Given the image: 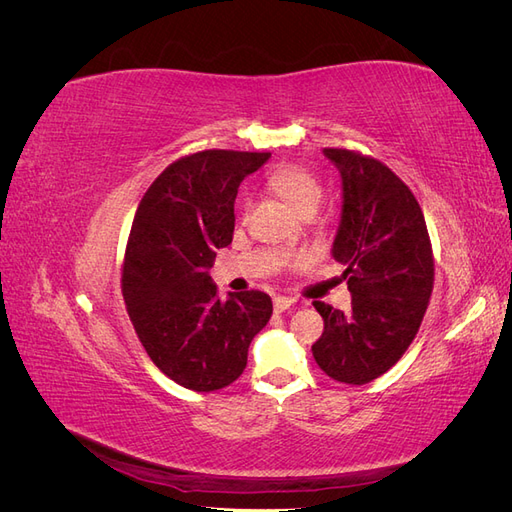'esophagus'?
<instances>
[{
    "mask_svg": "<svg viewBox=\"0 0 512 512\" xmlns=\"http://www.w3.org/2000/svg\"><path fill=\"white\" fill-rule=\"evenodd\" d=\"M294 299H290V297H275L273 299V307H275V312H286V309H290V307H294Z\"/></svg>",
    "mask_w": 512,
    "mask_h": 512,
    "instance_id": "1",
    "label": "esophagus"
}]
</instances>
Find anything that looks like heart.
<instances>
[{"mask_svg":"<svg viewBox=\"0 0 512 512\" xmlns=\"http://www.w3.org/2000/svg\"><path fill=\"white\" fill-rule=\"evenodd\" d=\"M269 188L280 194L284 200L301 211V213H312L316 209V205L320 203V196H322V188H320V181L316 179V175L312 170H307L301 164H294V162H284L280 166H275L271 173H269ZM252 209V198L245 196L241 200V215L245 218L247 213ZM307 254H288L284 256V265L288 269H301L303 265H307Z\"/></svg>","mask_w":512,"mask_h":512,"instance_id":"heart-1","label":"heart"}]
</instances>
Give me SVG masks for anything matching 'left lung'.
<instances>
[{
	"instance_id": "8db88e82",
	"label": "left lung",
	"mask_w": 512,
	"mask_h": 512,
	"mask_svg": "<svg viewBox=\"0 0 512 512\" xmlns=\"http://www.w3.org/2000/svg\"><path fill=\"white\" fill-rule=\"evenodd\" d=\"M344 181V211L333 243L346 265L352 312L314 307L324 331L312 346L329 378L367 384L386 374L412 344L433 290V250L416 196L384 162L327 147Z\"/></svg>"
}]
</instances>
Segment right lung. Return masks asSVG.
<instances>
[{
	"instance_id": "1",
	"label": "right lung",
	"mask_w": 512,
	"mask_h": 512,
	"mask_svg": "<svg viewBox=\"0 0 512 512\" xmlns=\"http://www.w3.org/2000/svg\"><path fill=\"white\" fill-rule=\"evenodd\" d=\"M267 151L205 149L168 164L138 203L121 267V292L149 359L183 389L209 393L235 382L247 348L273 314L260 290L211 284L215 250L232 241L241 181Z\"/></svg>"
}]
</instances>
